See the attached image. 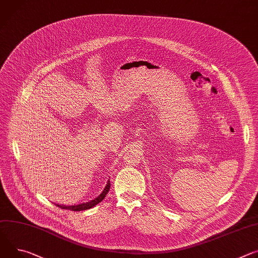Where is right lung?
Instances as JSON below:
<instances>
[{"mask_svg": "<svg viewBox=\"0 0 258 258\" xmlns=\"http://www.w3.org/2000/svg\"><path fill=\"white\" fill-rule=\"evenodd\" d=\"M109 189H110V180H108V183H107V185L105 186V188H104V190L102 191V194H101L99 197H97L96 199H93L92 201H90V202L83 203V204L76 205V206H61V205H56V204H55V205H56L58 208L66 209V210H72V211H83V210H87V209H90V208H92V207H95V206L98 205L99 203H101V202L105 199V197H106V195L108 194Z\"/></svg>", "mask_w": 258, "mask_h": 258, "instance_id": "1", "label": "right lung"}]
</instances>
